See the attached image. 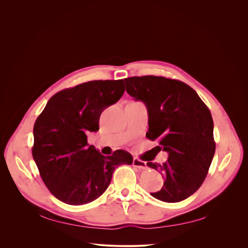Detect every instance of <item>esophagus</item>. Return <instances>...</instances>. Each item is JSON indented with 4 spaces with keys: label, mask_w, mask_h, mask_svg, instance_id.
I'll return each instance as SVG.
<instances>
[{
    "label": "esophagus",
    "mask_w": 248,
    "mask_h": 248,
    "mask_svg": "<svg viewBox=\"0 0 248 248\" xmlns=\"http://www.w3.org/2000/svg\"><path fill=\"white\" fill-rule=\"evenodd\" d=\"M133 166H134V167H137L138 169H140V170H144V169H146V167H147V164H146L145 162L140 161V160L138 159V158H134V160H133Z\"/></svg>",
    "instance_id": "34e87169"
}]
</instances>
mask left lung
<instances>
[{"mask_svg":"<svg viewBox=\"0 0 248 248\" xmlns=\"http://www.w3.org/2000/svg\"><path fill=\"white\" fill-rule=\"evenodd\" d=\"M124 82L126 93L148 108L146 137L159 140L158 152L169 154L162 165L147 163L165 179L162 189L151 195L168 203L187 199L201 187L214 157L209 108L196 91L179 80L148 75L128 77Z\"/></svg>","mask_w":248,"mask_h":248,"instance_id":"1","label":"left lung"}]
</instances>
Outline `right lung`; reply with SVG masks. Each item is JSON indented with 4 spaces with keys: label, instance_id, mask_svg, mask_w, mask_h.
I'll return each mask as SVG.
<instances>
[{
    "label": "right lung",
    "instance_id": "1",
    "mask_svg": "<svg viewBox=\"0 0 248 248\" xmlns=\"http://www.w3.org/2000/svg\"><path fill=\"white\" fill-rule=\"evenodd\" d=\"M124 80H94L52 96L34 124L33 159L46 187L63 203L94 201L110 184L114 169L131 165L133 155L117 150L104 157L87 144L99 129V116L120 100Z\"/></svg>",
    "mask_w": 248,
    "mask_h": 248
}]
</instances>
